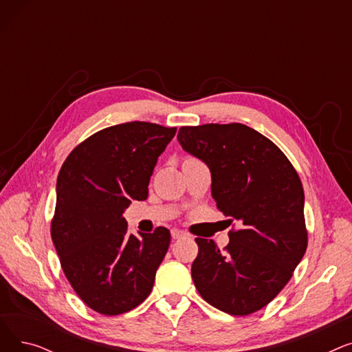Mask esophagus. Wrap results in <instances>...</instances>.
<instances>
[{
    "mask_svg": "<svg viewBox=\"0 0 352 352\" xmlns=\"http://www.w3.org/2000/svg\"><path fill=\"white\" fill-rule=\"evenodd\" d=\"M184 235H186V234H184L182 231H179V230H177V228H174V230H171V236L174 238V239H178V238H182Z\"/></svg>",
    "mask_w": 352,
    "mask_h": 352,
    "instance_id": "obj_1",
    "label": "esophagus"
}]
</instances>
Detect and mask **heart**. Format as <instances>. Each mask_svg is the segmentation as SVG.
Instances as JSON below:
<instances>
[{
	"mask_svg": "<svg viewBox=\"0 0 352 352\" xmlns=\"http://www.w3.org/2000/svg\"><path fill=\"white\" fill-rule=\"evenodd\" d=\"M187 160H192V158H187Z\"/></svg>",
	"mask_w": 352,
	"mask_h": 352,
	"instance_id": "b5f03b06",
	"label": "heart"
}]
</instances>
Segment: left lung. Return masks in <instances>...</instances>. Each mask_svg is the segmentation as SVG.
<instances>
[{"label":"left lung","instance_id":"obj_1","mask_svg":"<svg viewBox=\"0 0 352 352\" xmlns=\"http://www.w3.org/2000/svg\"><path fill=\"white\" fill-rule=\"evenodd\" d=\"M177 138L208 165L217 208L241 224L224 251L195 238L192 281L212 307L250 316L280 294L305 254L301 179L278 146L244 124L181 126Z\"/></svg>","mask_w":352,"mask_h":352}]
</instances>
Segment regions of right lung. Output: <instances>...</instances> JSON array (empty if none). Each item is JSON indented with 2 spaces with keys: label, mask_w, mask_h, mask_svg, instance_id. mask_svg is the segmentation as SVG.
<instances>
[{
  "label": "right lung",
  "mask_w": 352,
  "mask_h": 352,
  "mask_svg": "<svg viewBox=\"0 0 352 352\" xmlns=\"http://www.w3.org/2000/svg\"><path fill=\"white\" fill-rule=\"evenodd\" d=\"M177 128L133 121L78 144L57 178L51 238L78 297L104 316H120L150 295L171 234L158 227L128 234L122 212L148 197L158 157Z\"/></svg>",
  "instance_id": "add662e5"
}]
</instances>
